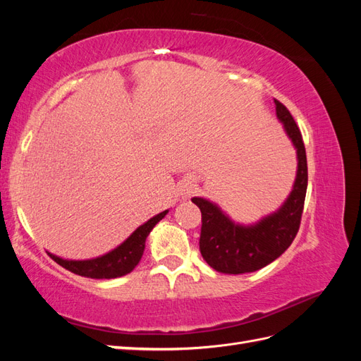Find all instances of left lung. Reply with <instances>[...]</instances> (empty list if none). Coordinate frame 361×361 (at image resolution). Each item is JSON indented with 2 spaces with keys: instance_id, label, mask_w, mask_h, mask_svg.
<instances>
[{
  "instance_id": "1",
  "label": "left lung",
  "mask_w": 361,
  "mask_h": 361,
  "mask_svg": "<svg viewBox=\"0 0 361 361\" xmlns=\"http://www.w3.org/2000/svg\"><path fill=\"white\" fill-rule=\"evenodd\" d=\"M276 113L297 149L298 170L293 188L280 209L253 226L232 221L215 203L192 197L200 207V253L207 265L224 274H245L267 267L289 248L298 233L307 191V158L300 128L280 101L274 99Z\"/></svg>"
}]
</instances>
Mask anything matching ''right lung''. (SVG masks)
<instances>
[{"mask_svg":"<svg viewBox=\"0 0 361 361\" xmlns=\"http://www.w3.org/2000/svg\"><path fill=\"white\" fill-rule=\"evenodd\" d=\"M167 212L169 209L155 215L154 218H150L149 221L141 224L125 243H122L117 248H114L110 253H106L104 256L89 260H68L59 256H54L51 253L48 255L63 268H66L68 271L73 272V274H78L82 277L117 279L126 276L138 265V262L145 251L146 238L149 236L152 228L157 226V223H159L162 218L167 215Z\"/></svg>","mask_w":361,"mask_h":361,"instance_id":"1","label":"right lung"}]
</instances>
